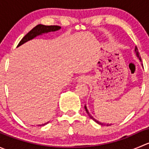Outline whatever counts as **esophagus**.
Masks as SVG:
<instances>
[{"label": "esophagus", "instance_id": "1", "mask_svg": "<svg viewBox=\"0 0 149 149\" xmlns=\"http://www.w3.org/2000/svg\"><path fill=\"white\" fill-rule=\"evenodd\" d=\"M88 81V78L85 76H80L79 79V82H86Z\"/></svg>", "mask_w": 149, "mask_h": 149}]
</instances>
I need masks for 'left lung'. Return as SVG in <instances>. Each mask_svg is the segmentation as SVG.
<instances>
[{"instance_id": "8db88e82", "label": "left lung", "mask_w": 149, "mask_h": 149, "mask_svg": "<svg viewBox=\"0 0 149 149\" xmlns=\"http://www.w3.org/2000/svg\"><path fill=\"white\" fill-rule=\"evenodd\" d=\"M135 51H136V55H137V57L138 58H139V60L140 61H141V56H140V55H139V49H138V48H137V47H136V48H135ZM85 107V109H86V112L88 114V115H89V113H88V109H87V108H86V107ZM89 116H90V115H89ZM90 118H92L93 120H94V121L96 122V123H98V124H100V125H109V124H104V123H100V122H98L97 120H94V118H92V117H90Z\"/></svg>"}]
</instances>
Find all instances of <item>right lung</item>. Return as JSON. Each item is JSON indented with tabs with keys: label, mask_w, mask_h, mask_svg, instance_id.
<instances>
[{
	"label": "right lung",
	"mask_w": 149,
	"mask_h": 149,
	"mask_svg": "<svg viewBox=\"0 0 149 149\" xmlns=\"http://www.w3.org/2000/svg\"><path fill=\"white\" fill-rule=\"evenodd\" d=\"M61 29V26H55V25H51V26H45V25H42V24H38L37 26H36L35 27H34L29 32L27 33L24 37L22 38V40H21L20 42L19 43L17 47L22 45V44L25 43L26 42L29 41V40H31V39L34 38L37 36L40 35V34H43V33H47V32H50V31H57V30L60 29ZM46 123L42 125H40V126L41 125H45Z\"/></svg>",
	"instance_id": "obj_1"
}]
</instances>
